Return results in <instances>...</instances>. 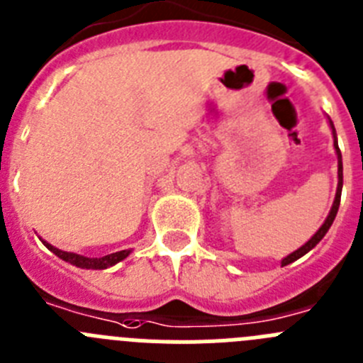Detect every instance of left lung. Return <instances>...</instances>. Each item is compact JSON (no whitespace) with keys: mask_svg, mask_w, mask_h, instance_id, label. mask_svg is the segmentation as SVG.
Listing matches in <instances>:
<instances>
[{"mask_svg":"<svg viewBox=\"0 0 363 363\" xmlns=\"http://www.w3.org/2000/svg\"><path fill=\"white\" fill-rule=\"evenodd\" d=\"M329 125H331V129H333V138H335V151H337V156H338V187H337V196H335V201H333V207H331V211H329L328 218H325L324 225H322L320 228L317 230V234L313 235V238L310 239V241L306 242V245H302L298 250H295L294 254L290 255H286L284 259H282L281 264L286 266V264H290V262L297 261V259H301L302 255H306L308 252L311 250V248H315L320 242V239L324 238L325 232L329 230V227L333 225L335 218H337V212H338V207H340V194H342V184H344V174H342V152L340 149H338V142H337V133H335V125L333 122L329 121Z\"/></svg>","mask_w":363,"mask_h":363,"instance_id":"obj_1","label":"left lung"}]
</instances>
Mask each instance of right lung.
Instances as JSON below:
<instances>
[{
	"instance_id": "add662e5",
	"label": "right lung",
	"mask_w": 363,
	"mask_h": 363,
	"mask_svg": "<svg viewBox=\"0 0 363 363\" xmlns=\"http://www.w3.org/2000/svg\"><path fill=\"white\" fill-rule=\"evenodd\" d=\"M46 248L50 252L61 257L62 261L69 262V264L77 266V268H86V270H104V268H109V266L116 264V262H121L122 259L128 257L131 254V250H121V252H115V254H109L104 255V257H84V255H79V254H73V252H62L59 248L52 247L50 242L43 241Z\"/></svg>"
}]
</instances>
